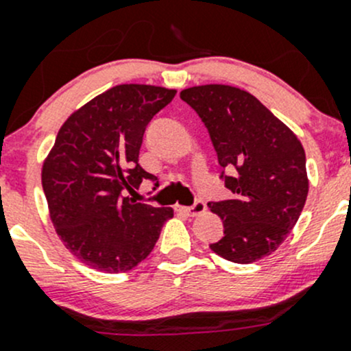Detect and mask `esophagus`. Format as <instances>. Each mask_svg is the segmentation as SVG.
Instances as JSON below:
<instances>
[{"label":"esophagus","mask_w":351,"mask_h":351,"mask_svg":"<svg viewBox=\"0 0 351 351\" xmlns=\"http://www.w3.org/2000/svg\"><path fill=\"white\" fill-rule=\"evenodd\" d=\"M175 208L178 212H183V214L190 215V217H197V215H202L205 210H207V205H205V202L197 200L192 207H180V205H176Z\"/></svg>","instance_id":"1"}]
</instances>
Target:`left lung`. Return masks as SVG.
Segmentation results:
<instances>
[{
	"label": "left lung",
	"instance_id": "8db88e82",
	"mask_svg": "<svg viewBox=\"0 0 351 351\" xmlns=\"http://www.w3.org/2000/svg\"><path fill=\"white\" fill-rule=\"evenodd\" d=\"M180 98L200 115L217 151L232 198L208 202L224 224L219 256L247 265L285 241L306 204V153L295 134L256 97L229 84L186 88Z\"/></svg>",
	"mask_w": 351,
	"mask_h": 351
}]
</instances>
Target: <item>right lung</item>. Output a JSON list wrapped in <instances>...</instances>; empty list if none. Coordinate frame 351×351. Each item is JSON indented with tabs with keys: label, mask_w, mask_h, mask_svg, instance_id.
Wrapping results in <instances>:
<instances>
[{
	"label": "right lung",
	"mask_w": 351,
	"mask_h": 351,
	"mask_svg": "<svg viewBox=\"0 0 351 351\" xmlns=\"http://www.w3.org/2000/svg\"><path fill=\"white\" fill-rule=\"evenodd\" d=\"M176 90L119 84L74 110L42 165L49 215L64 246L98 271H129L146 260L171 207L137 204L125 195L143 180L144 130Z\"/></svg>",
	"instance_id": "add662e5"
}]
</instances>
